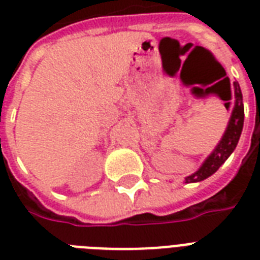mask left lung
I'll use <instances>...</instances> for the list:
<instances>
[{
  "label": "left lung",
  "instance_id": "left-lung-1",
  "mask_svg": "<svg viewBox=\"0 0 260 260\" xmlns=\"http://www.w3.org/2000/svg\"><path fill=\"white\" fill-rule=\"evenodd\" d=\"M235 93V105L230 121L226 125V129L222 135L221 140L218 142L210 155L204 160L201 167L196 173L190 174L185 178V183H193V182H201L210 175H213L220 169L222 163L230 158L238 146L239 139L242 135L243 124H244V105H243V94L238 82H234Z\"/></svg>",
  "mask_w": 260,
  "mask_h": 260
}]
</instances>
